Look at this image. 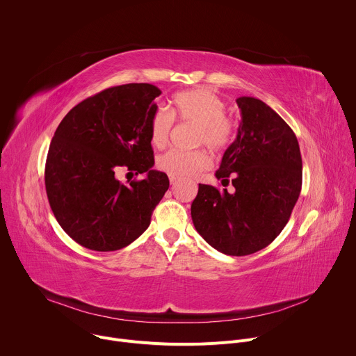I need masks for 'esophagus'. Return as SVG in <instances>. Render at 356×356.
<instances>
[{
	"instance_id": "obj_1",
	"label": "esophagus",
	"mask_w": 356,
	"mask_h": 356,
	"mask_svg": "<svg viewBox=\"0 0 356 356\" xmlns=\"http://www.w3.org/2000/svg\"><path fill=\"white\" fill-rule=\"evenodd\" d=\"M169 180H170V184H172V186H175V184L177 183V179H175V177H169Z\"/></svg>"
}]
</instances>
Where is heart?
Returning a JSON list of instances; mask_svg holds the SVG:
<instances>
[{
	"mask_svg": "<svg viewBox=\"0 0 356 356\" xmlns=\"http://www.w3.org/2000/svg\"><path fill=\"white\" fill-rule=\"evenodd\" d=\"M224 99L206 88H193L177 92L172 99V114L180 121L197 125L195 145H207L213 150L225 149L234 139L235 122L225 115ZM173 117L158 108L150 120V142L163 147L169 142ZM211 158L204 149L193 152L170 150L158 161L161 172L175 179H188L207 170Z\"/></svg>",
	"mask_w": 356,
	"mask_h": 356,
	"instance_id": "1",
	"label": "heart"
}]
</instances>
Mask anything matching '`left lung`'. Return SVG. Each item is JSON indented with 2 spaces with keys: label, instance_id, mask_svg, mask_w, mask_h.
<instances>
[{
  "label": "left lung",
  "instance_id": "left-lung-1",
  "mask_svg": "<svg viewBox=\"0 0 356 356\" xmlns=\"http://www.w3.org/2000/svg\"><path fill=\"white\" fill-rule=\"evenodd\" d=\"M241 122L216 177L234 191L198 184L191 204L197 232L231 257L255 253L286 227L301 191L302 163L291 128L264 101L239 97Z\"/></svg>",
  "mask_w": 356,
  "mask_h": 356
}]
</instances>
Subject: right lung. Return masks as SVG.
I'll list each match as a JSON object with an SVG mask.
<instances>
[{"label": "right lung", "instance_id": "obj_1", "mask_svg": "<svg viewBox=\"0 0 356 356\" xmlns=\"http://www.w3.org/2000/svg\"><path fill=\"white\" fill-rule=\"evenodd\" d=\"M161 94L147 83L103 90L73 107L50 142L44 166L50 209L87 249L128 246L146 231L169 188L166 173L152 169L150 120ZM124 165L147 176L125 186L115 177Z\"/></svg>", "mask_w": 356, "mask_h": 356}]
</instances>
